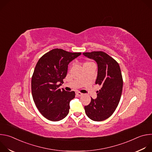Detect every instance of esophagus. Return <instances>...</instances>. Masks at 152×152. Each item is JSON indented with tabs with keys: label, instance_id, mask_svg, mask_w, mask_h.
I'll use <instances>...</instances> for the list:
<instances>
[{
	"label": "esophagus",
	"instance_id": "esophagus-1",
	"mask_svg": "<svg viewBox=\"0 0 152 152\" xmlns=\"http://www.w3.org/2000/svg\"><path fill=\"white\" fill-rule=\"evenodd\" d=\"M76 94V95H77V96H78L79 97H80V96H82L83 95V94H82V93H79V92H77Z\"/></svg>",
	"mask_w": 152,
	"mask_h": 152
}]
</instances>
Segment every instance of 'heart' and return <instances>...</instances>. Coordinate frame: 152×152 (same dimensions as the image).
<instances>
[{
	"label": "heart",
	"mask_w": 152,
	"mask_h": 152,
	"mask_svg": "<svg viewBox=\"0 0 152 152\" xmlns=\"http://www.w3.org/2000/svg\"><path fill=\"white\" fill-rule=\"evenodd\" d=\"M86 63H90V62H86V63H85V64H86Z\"/></svg>",
	"instance_id": "1"
}]
</instances>
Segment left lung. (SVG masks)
Segmentation results:
<instances>
[{"label": "left lung", "mask_w": 152, "mask_h": 152, "mask_svg": "<svg viewBox=\"0 0 152 152\" xmlns=\"http://www.w3.org/2000/svg\"><path fill=\"white\" fill-rule=\"evenodd\" d=\"M83 55L96 62V84L101 86L96 99L91 98L90 103L84 106L85 113L91 120L101 121L112 115L119 103L123 83L120 67L115 59L104 52H85Z\"/></svg>", "instance_id": "1"}]
</instances>
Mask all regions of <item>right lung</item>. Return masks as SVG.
Here are the masks:
<instances>
[{
	"instance_id": "1",
	"label": "right lung",
	"mask_w": 152,
	"mask_h": 152,
	"mask_svg": "<svg viewBox=\"0 0 152 152\" xmlns=\"http://www.w3.org/2000/svg\"><path fill=\"white\" fill-rule=\"evenodd\" d=\"M80 55L55 49L43 55L36 65L31 81L32 97L39 113L50 121L62 120L69 113L75 93L58 88L67 76L69 63Z\"/></svg>"
}]
</instances>
